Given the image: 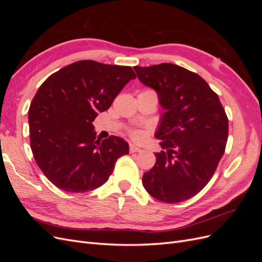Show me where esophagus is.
<instances>
[{"instance_id": "obj_1", "label": "esophagus", "mask_w": 262, "mask_h": 262, "mask_svg": "<svg viewBox=\"0 0 262 262\" xmlns=\"http://www.w3.org/2000/svg\"><path fill=\"white\" fill-rule=\"evenodd\" d=\"M141 150L142 149L139 146H136V145H133V144L129 145V152L130 153H137V152H141Z\"/></svg>"}]
</instances>
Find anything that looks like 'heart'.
<instances>
[{"instance_id": "1", "label": "heart", "mask_w": 262, "mask_h": 262, "mask_svg": "<svg viewBox=\"0 0 262 262\" xmlns=\"http://www.w3.org/2000/svg\"><path fill=\"white\" fill-rule=\"evenodd\" d=\"M141 93L152 94V95H154L155 97H157V94L155 93V91L150 90V89H145V90L142 91ZM129 136H130V138H131L132 140L140 141V140L143 139V137H144V131L141 130V129H130V130H129Z\"/></svg>"}]
</instances>
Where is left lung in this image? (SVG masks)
Instances as JSON below:
<instances>
[{
	"mask_svg": "<svg viewBox=\"0 0 262 262\" xmlns=\"http://www.w3.org/2000/svg\"><path fill=\"white\" fill-rule=\"evenodd\" d=\"M134 70L166 109L155 136L164 150L156 153V163L142 182L162 202L186 201L215 172L225 152L228 118L217 94L199 74L171 63Z\"/></svg>",
	"mask_w": 262,
	"mask_h": 262,
	"instance_id": "8db88e82",
	"label": "left lung"
}]
</instances>
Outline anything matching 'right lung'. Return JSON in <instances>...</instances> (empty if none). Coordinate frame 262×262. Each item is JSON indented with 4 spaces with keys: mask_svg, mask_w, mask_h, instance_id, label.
Returning a JSON list of instances; mask_svg holds the SVG:
<instances>
[{
    "mask_svg": "<svg viewBox=\"0 0 262 262\" xmlns=\"http://www.w3.org/2000/svg\"><path fill=\"white\" fill-rule=\"evenodd\" d=\"M131 67L81 60L51 74L31 101L30 147L39 168L67 192H86L104 185L126 142L112 136L96 140L93 121L112 106L136 78Z\"/></svg>",
    "mask_w": 262,
    "mask_h": 262,
    "instance_id": "right-lung-1",
    "label": "right lung"
}]
</instances>
